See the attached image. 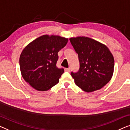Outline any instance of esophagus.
Here are the masks:
<instances>
[{
  "mask_svg": "<svg viewBox=\"0 0 130 130\" xmlns=\"http://www.w3.org/2000/svg\"><path fill=\"white\" fill-rule=\"evenodd\" d=\"M70 71H71L70 68H65V71H66V72H70Z\"/></svg>",
  "mask_w": 130,
  "mask_h": 130,
  "instance_id": "esophagus-1",
  "label": "esophagus"
}]
</instances>
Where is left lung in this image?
Listing matches in <instances>:
<instances>
[{
    "label": "left lung",
    "mask_w": 130,
    "mask_h": 130,
    "mask_svg": "<svg viewBox=\"0 0 130 130\" xmlns=\"http://www.w3.org/2000/svg\"><path fill=\"white\" fill-rule=\"evenodd\" d=\"M69 40L79 62L78 72H71L75 84L87 92L102 88L110 81L114 73V59L108 47L85 36Z\"/></svg>",
    "instance_id": "left-lung-1"
}]
</instances>
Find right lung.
Returning <instances> with one entry per match:
<instances>
[{"instance_id": "obj_1", "label": "right lung", "mask_w": 130, "mask_h": 130, "mask_svg": "<svg viewBox=\"0 0 130 130\" xmlns=\"http://www.w3.org/2000/svg\"><path fill=\"white\" fill-rule=\"evenodd\" d=\"M68 41V38L59 35H44L25 46L19 58L25 81L39 91H46L59 83L64 69L56 67L58 53Z\"/></svg>"}]
</instances>
